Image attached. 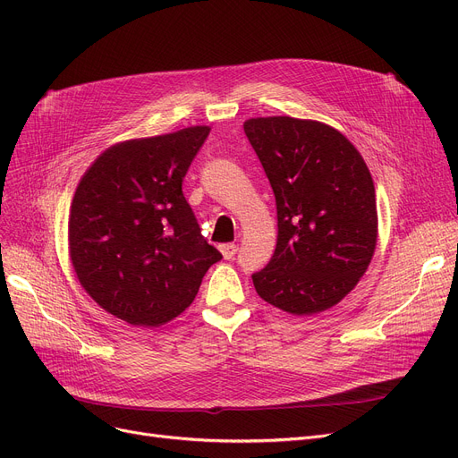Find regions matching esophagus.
<instances>
[{
  "instance_id": "esophagus-1",
  "label": "esophagus",
  "mask_w": 458,
  "mask_h": 458,
  "mask_svg": "<svg viewBox=\"0 0 458 458\" xmlns=\"http://www.w3.org/2000/svg\"><path fill=\"white\" fill-rule=\"evenodd\" d=\"M221 252L226 259H233L235 254H237V245L233 243H226V245H221Z\"/></svg>"
}]
</instances>
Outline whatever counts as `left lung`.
I'll list each match as a JSON object with an SVG mask.
<instances>
[{"mask_svg": "<svg viewBox=\"0 0 458 458\" xmlns=\"http://www.w3.org/2000/svg\"><path fill=\"white\" fill-rule=\"evenodd\" d=\"M245 135L276 199V249L252 275L258 295L295 316L338 304L366 273L377 245L375 185L334 128L292 116L250 118Z\"/></svg>", "mask_w": 458, "mask_h": 458, "instance_id": "1", "label": "left lung"}]
</instances>
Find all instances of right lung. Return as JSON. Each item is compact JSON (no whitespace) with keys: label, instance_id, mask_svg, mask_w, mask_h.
<instances>
[{"label":"right lung","instance_id":"right-lung-1","mask_svg":"<svg viewBox=\"0 0 458 458\" xmlns=\"http://www.w3.org/2000/svg\"><path fill=\"white\" fill-rule=\"evenodd\" d=\"M209 128L120 142L81 178L68 221L85 292L131 325L159 327L192 302L223 254L209 245L182 182Z\"/></svg>","mask_w":458,"mask_h":458}]
</instances>
